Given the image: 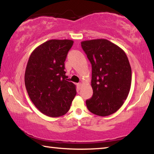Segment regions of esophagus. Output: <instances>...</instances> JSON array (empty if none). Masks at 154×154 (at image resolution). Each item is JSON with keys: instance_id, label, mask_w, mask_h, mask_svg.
I'll list each match as a JSON object with an SVG mask.
<instances>
[{"instance_id": "34e87169", "label": "esophagus", "mask_w": 154, "mask_h": 154, "mask_svg": "<svg viewBox=\"0 0 154 154\" xmlns=\"http://www.w3.org/2000/svg\"><path fill=\"white\" fill-rule=\"evenodd\" d=\"M82 85H83V83H79L77 84V86H78V88H79V89H81V88L82 87Z\"/></svg>"}]
</instances>
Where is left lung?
Listing matches in <instances>:
<instances>
[{"label":"left lung","mask_w":154,"mask_h":154,"mask_svg":"<svg viewBox=\"0 0 154 154\" xmlns=\"http://www.w3.org/2000/svg\"><path fill=\"white\" fill-rule=\"evenodd\" d=\"M92 64V97L86 100L91 113L98 116L113 114L123 105L131 85L132 71L125 51L105 38L81 43Z\"/></svg>","instance_id":"1"}]
</instances>
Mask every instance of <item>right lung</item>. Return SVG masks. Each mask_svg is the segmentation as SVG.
Instances as JSON below:
<instances>
[{"mask_svg":"<svg viewBox=\"0 0 154 154\" xmlns=\"http://www.w3.org/2000/svg\"><path fill=\"white\" fill-rule=\"evenodd\" d=\"M74 41L51 39L34 49L26 68L24 81L28 96L41 113L62 116L71 107L76 85L69 82L64 62Z\"/></svg>","mask_w":154,"mask_h":154,"instance_id":"obj_1","label":"right lung"}]
</instances>
